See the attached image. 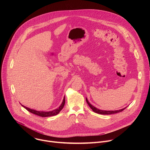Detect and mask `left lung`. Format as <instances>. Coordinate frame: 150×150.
I'll return each instance as SVG.
<instances>
[{
  "label": "left lung",
  "mask_w": 150,
  "mask_h": 150,
  "mask_svg": "<svg viewBox=\"0 0 150 150\" xmlns=\"http://www.w3.org/2000/svg\"><path fill=\"white\" fill-rule=\"evenodd\" d=\"M86 101H87V104H88V105L90 106V108L93 110V111L94 112L98 113V114H100V115H112V114L122 112L123 110H125L127 108V107H126V108H125L123 109H120V110H100V109L95 108L94 106H93L92 104H91L90 103V102L88 101L87 98H86Z\"/></svg>",
  "instance_id": "left-lung-1"
}]
</instances>
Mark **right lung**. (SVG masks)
<instances>
[{"mask_svg":"<svg viewBox=\"0 0 150 150\" xmlns=\"http://www.w3.org/2000/svg\"><path fill=\"white\" fill-rule=\"evenodd\" d=\"M65 97H64L63 98V101L62 103V104H60V105L59 107L58 108H57L56 109H54L53 110H52V111H49V112H43V111H37V110H34V109H31L30 108H27L26 106H24L23 105V104H21V105H22L23 107H24V108L27 109L28 112L34 114V115H36L37 116H41V117H49V116H55L57 114H59V113L62 110L63 108L64 107V105H65Z\"/></svg>","mask_w":150,"mask_h":150,"instance_id":"add662e5","label":"right lung"}]
</instances>
